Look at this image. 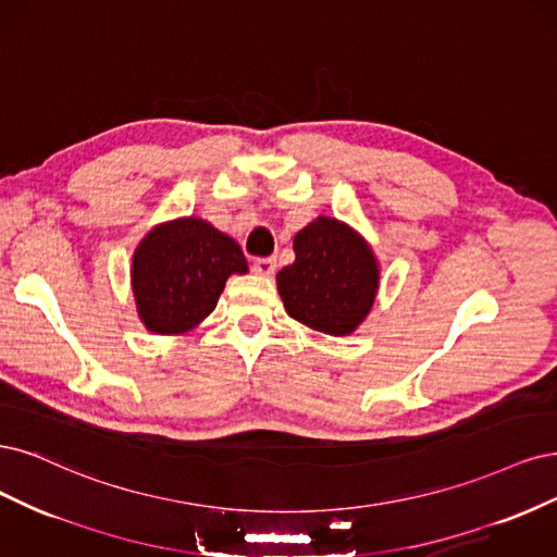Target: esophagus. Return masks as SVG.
Listing matches in <instances>:
<instances>
[{
	"label": "esophagus",
	"instance_id": "esophagus-1",
	"mask_svg": "<svg viewBox=\"0 0 557 557\" xmlns=\"http://www.w3.org/2000/svg\"><path fill=\"white\" fill-rule=\"evenodd\" d=\"M275 268H277V259H275V257H261V259H257V261H255L252 271H255L257 275L271 277V275L275 273Z\"/></svg>",
	"mask_w": 557,
	"mask_h": 557
}]
</instances>
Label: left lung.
Here are the masks:
<instances>
[{
  "instance_id": "8db88e82",
  "label": "left lung",
  "mask_w": 557,
  "mask_h": 557,
  "mask_svg": "<svg viewBox=\"0 0 557 557\" xmlns=\"http://www.w3.org/2000/svg\"><path fill=\"white\" fill-rule=\"evenodd\" d=\"M296 261L277 273L284 308L300 324L349 335L370 312L380 271L366 240L347 224L319 218L296 233Z\"/></svg>"
}]
</instances>
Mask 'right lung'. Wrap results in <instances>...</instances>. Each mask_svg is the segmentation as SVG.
Returning <instances> with one entry per match:
<instances>
[{
  "label": "right lung",
  "mask_w": 557,
  "mask_h": 557,
  "mask_svg": "<svg viewBox=\"0 0 557 557\" xmlns=\"http://www.w3.org/2000/svg\"><path fill=\"white\" fill-rule=\"evenodd\" d=\"M231 273H247L240 245L203 220H177L148 233L134 255L138 317L152 333H183L206 319Z\"/></svg>",
  "instance_id": "right-lung-1"
}]
</instances>
